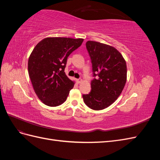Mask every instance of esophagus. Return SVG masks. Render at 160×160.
I'll return each instance as SVG.
<instances>
[{
  "instance_id": "obj_1",
  "label": "esophagus",
  "mask_w": 160,
  "mask_h": 160,
  "mask_svg": "<svg viewBox=\"0 0 160 160\" xmlns=\"http://www.w3.org/2000/svg\"><path fill=\"white\" fill-rule=\"evenodd\" d=\"M77 82H78V83H80L82 82V79H77Z\"/></svg>"
}]
</instances>
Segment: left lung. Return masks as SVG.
I'll return each instance as SVG.
<instances>
[{"label": "left lung", "instance_id": "left-lung-1", "mask_svg": "<svg viewBox=\"0 0 160 160\" xmlns=\"http://www.w3.org/2000/svg\"><path fill=\"white\" fill-rule=\"evenodd\" d=\"M86 47L90 55L93 76L91 91L83 95L85 103L93 110L108 108L122 93L127 81V65L122 55L115 47L88 41Z\"/></svg>", "mask_w": 160, "mask_h": 160}]
</instances>
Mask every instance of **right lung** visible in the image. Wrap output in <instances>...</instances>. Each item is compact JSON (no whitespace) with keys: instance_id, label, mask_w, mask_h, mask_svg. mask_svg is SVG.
<instances>
[{"instance_id":"1","label":"right lung","mask_w":160,"mask_h":160,"mask_svg":"<svg viewBox=\"0 0 160 160\" xmlns=\"http://www.w3.org/2000/svg\"><path fill=\"white\" fill-rule=\"evenodd\" d=\"M83 38L47 37L34 48L28 58V71L34 91L46 105L63 103L75 81L65 75L67 58Z\"/></svg>"}]
</instances>
